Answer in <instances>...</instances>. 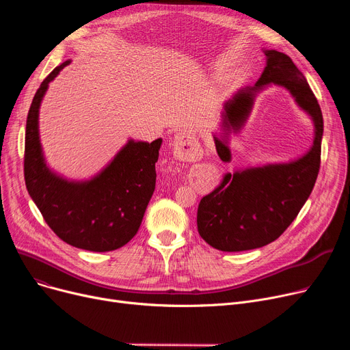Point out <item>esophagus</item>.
<instances>
[{"label":"esophagus","mask_w":350,"mask_h":350,"mask_svg":"<svg viewBox=\"0 0 350 350\" xmlns=\"http://www.w3.org/2000/svg\"><path fill=\"white\" fill-rule=\"evenodd\" d=\"M174 157L180 160H197L201 156V147L191 132H178L173 139Z\"/></svg>","instance_id":"34e87169"}]
</instances>
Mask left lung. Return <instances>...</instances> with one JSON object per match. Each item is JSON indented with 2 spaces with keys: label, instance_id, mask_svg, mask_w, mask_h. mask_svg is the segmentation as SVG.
I'll use <instances>...</instances> for the list:
<instances>
[{
  "label": "left lung",
  "instance_id": "1",
  "mask_svg": "<svg viewBox=\"0 0 350 350\" xmlns=\"http://www.w3.org/2000/svg\"><path fill=\"white\" fill-rule=\"evenodd\" d=\"M262 52L267 61L260 79L254 86L238 89L223 105L221 120L213 132L219 159L231 161V136L241 133L256 96L271 86L284 88L309 116L314 142L308 152L293 160L234 169L221 186L201 198L198 234L219 251L255 250L277 240L306 203L321 165L323 118L314 92L288 55L265 48Z\"/></svg>",
  "mask_w": 350,
  "mask_h": 350
}]
</instances>
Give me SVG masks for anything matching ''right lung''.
Masks as SVG:
<instances>
[{
    "mask_svg": "<svg viewBox=\"0 0 350 350\" xmlns=\"http://www.w3.org/2000/svg\"><path fill=\"white\" fill-rule=\"evenodd\" d=\"M69 64L70 59L55 68L32 99L25 131V185L62 241L86 251H113L131 241L142 224L156 187L161 139L152 143L127 139L105 167L85 180L52 170L41 144L40 107L49 83Z\"/></svg>",
    "mask_w": 350,
    "mask_h": 350,
    "instance_id": "right-lung-1",
    "label": "right lung"
}]
</instances>
